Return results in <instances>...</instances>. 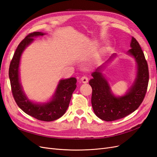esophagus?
Returning a JSON list of instances; mask_svg holds the SVG:
<instances>
[{
    "label": "esophagus",
    "instance_id": "1",
    "mask_svg": "<svg viewBox=\"0 0 157 157\" xmlns=\"http://www.w3.org/2000/svg\"><path fill=\"white\" fill-rule=\"evenodd\" d=\"M80 80L82 83H87L88 82V78L86 76H84V77H82L81 78H80Z\"/></svg>",
    "mask_w": 157,
    "mask_h": 157
}]
</instances>
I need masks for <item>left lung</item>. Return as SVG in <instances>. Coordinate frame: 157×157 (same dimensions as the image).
<instances>
[{
	"mask_svg": "<svg viewBox=\"0 0 157 157\" xmlns=\"http://www.w3.org/2000/svg\"><path fill=\"white\" fill-rule=\"evenodd\" d=\"M131 48L127 54L134 57L137 65L136 77L124 96L117 97L111 91L107 79L101 73L103 65L92 73L89 84L92 88V105L96 115L105 121H113L124 118L135 111L143 101L149 82L148 65L138 42L132 37ZM116 58L113 54L109 61Z\"/></svg>",
	"mask_w": 157,
	"mask_h": 157,
	"instance_id": "left-lung-1",
	"label": "left lung"
}]
</instances>
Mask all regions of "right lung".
<instances>
[{"mask_svg": "<svg viewBox=\"0 0 157 157\" xmlns=\"http://www.w3.org/2000/svg\"><path fill=\"white\" fill-rule=\"evenodd\" d=\"M46 33L33 32L23 39L13 54L9 67L12 92L18 107L27 115L42 121H53L62 117L67 111L72 94L77 87V79L71 77L60 80L51 100L47 103H34L27 98L20 79V63L23 52L34 40V37Z\"/></svg>", "mask_w": 157, "mask_h": 157, "instance_id": "1", "label": "right lung"}]
</instances>
